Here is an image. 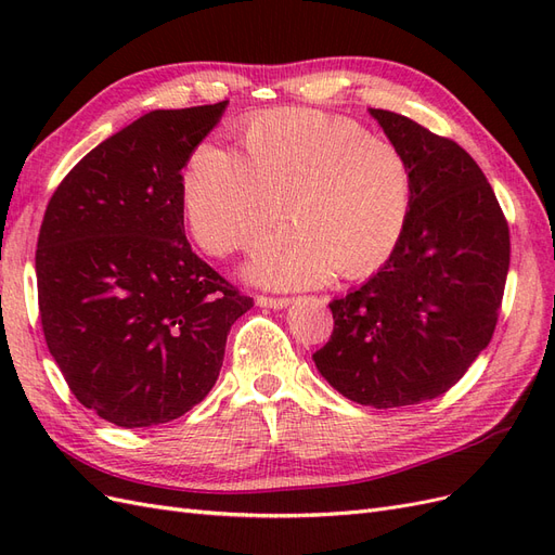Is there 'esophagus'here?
I'll use <instances>...</instances> for the list:
<instances>
[{
    "instance_id": "1",
    "label": "esophagus",
    "mask_w": 555,
    "mask_h": 555,
    "mask_svg": "<svg viewBox=\"0 0 555 555\" xmlns=\"http://www.w3.org/2000/svg\"><path fill=\"white\" fill-rule=\"evenodd\" d=\"M292 304V298H275V296H257V306L261 308H273V310H282Z\"/></svg>"
}]
</instances>
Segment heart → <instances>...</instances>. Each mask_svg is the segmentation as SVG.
<instances>
[{
  "instance_id": "1",
  "label": "heart",
  "mask_w": 555,
  "mask_h": 555,
  "mask_svg": "<svg viewBox=\"0 0 555 555\" xmlns=\"http://www.w3.org/2000/svg\"><path fill=\"white\" fill-rule=\"evenodd\" d=\"M241 143L243 157L201 143L184 169V212L210 255L249 247L284 208L296 222L268 236L249 266L271 287H310L338 271L367 275L393 255L414 198L400 147L310 108L251 117Z\"/></svg>"
}]
</instances>
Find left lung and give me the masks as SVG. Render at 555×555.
<instances>
[{"label":"left lung","instance_id":"1","mask_svg":"<svg viewBox=\"0 0 555 555\" xmlns=\"http://www.w3.org/2000/svg\"><path fill=\"white\" fill-rule=\"evenodd\" d=\"M412 164V212L393 255L328 304L317 371L377 410L416 405L456 384L489 347L509 271V227L477 162L405 115L371 108Z\"/></svg>","mask_w":555,"mask_h":555}]
</instances>
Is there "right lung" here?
<instances>
[{
	"label": "right lung",
	"mask_w": 555,
	"mask_h": 555,
	"mask_svg": "<svg viewBox=\"0 0 555 555\" xmlns=\"http://www.w3.org/2000/svg\"><path fill=\"white\" fill-rule=\"evenodd\" d=\"M229 102L150 111L82 157L37 243L46 345L80 405L147 428L208 396L251 298L184 236L182 169Z\"/></svg>",
	"instance_id": "1"
}]
</instances>
